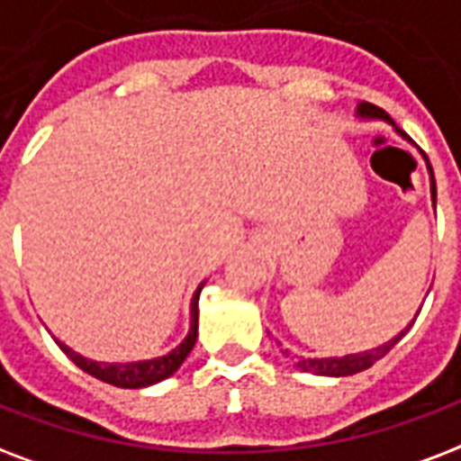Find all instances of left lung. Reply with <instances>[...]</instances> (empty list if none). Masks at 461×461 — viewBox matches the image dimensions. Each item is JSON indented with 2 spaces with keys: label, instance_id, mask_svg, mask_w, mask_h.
Instances as JSON below:
<instances>
[{
  "label": "left lung",
  "instance_id": "8db88e82",
  "mask_svg": "<svg viewBox=\"0 0 461 461\" xmlns=\"http://www.w3.org/2000/svg\"><path fill=\"white\" fill-rule=\"evenodd\" d=\"M356 115L360 118V121H384L389 122L392 128L396 130V135H402L403 140H409V135L406 132H402V130L396 128V122L389 118V115L382 111V108H377V105L372 104H357L356 108ZM411 142V140H409ZM423 154V152H420ZM423 159H426V167H428V174H430V198H433V207H435V176H433V167H430V161H428V157L423 154ZM416 321V319H413ZM413 321H411L403 331H399L394 336V339H389L386 343H382V346L372 348V350H363V353H350V356H343V357H302V356H290V350H283L290 360L294 363V367L302 372H312V375H319V377H350V375H357V372L367 370V367H372V365L377 363V360H382V357L392 350V348L399 343V340L406 336V331H409L411 326H413ZM280 346V343H277Z\"/></svg>",
  "mask_w": 461,
  "mask_h": 461
}]
</instances>
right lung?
I'll use <instances>...</instances> for the list:
<instances>
[{
	"label": "right lung",
	"mask_w": 461,
	"mask_h": 461,
	"mask_svg": "<svg viewBox=\"0 0 461 461\" xmlns=\"http://www.w3.org/2000/svg\"><path fill=\"white\" fill-rule=\"evenodd\" d=\"M203 285H205V283H200L198 290L193 293L191 326H188L185 339L181 340L174 350H168L167 356L152 357V360H135V363H98V360L79 356L77 350L65 346L62 340L55 339V343H58L59 350H62L77 367H82L86 375L101 379L105 384L121 386V389H142V386H152L157 384V382H164V379L171 377V375L184 365V360L188 357L193 346H195V339H198V297Z\"/></svg>",
	"instance_id": "add662e5"
}]
</instances>
